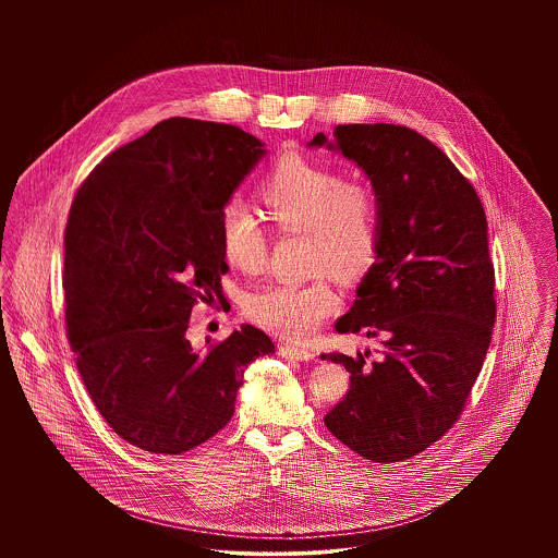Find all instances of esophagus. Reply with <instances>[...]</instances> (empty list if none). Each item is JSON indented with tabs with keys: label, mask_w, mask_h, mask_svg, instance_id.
<instances>
[{
	"label": "esophagus",
	"mask_w": 558,
	"mask_h": 558,
	"mask_svg": "<svg viewBox=\"0 0 558 558\" xmlns=\"http://www.w3.org/2000/svg\"><path fill=\"white\" fill-rule=\"evenodd\" d=\"M278 351H280V355L282 357H287V360H296V362H310V360H314V353L310 351V349H305V347H296V345H280L278 347Z\"/></svg>",
	"instance_id": "34e87169"
}]
</instances>
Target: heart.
<instances>
[{"instance_id": "obj_1", "label": "heart", "mask_w": 558, "mask_h": 558, "mask_svg": "<svg viewBox=\"0 0 558 558\" xmlns=\"http://www.w3.org/2000/svg\"><path fill=\"white\" fill-rule=\"evenodd\" d=\"M269 217L282 232L310 234V266L351 280L372 266L378 244V203L374 190L343 180L330 167L301 157L280 160L262 187ZM226 262L240 271H259L267 253L266 228L253 209L234 198L219 221ZM339 307L328 280L271 284L246 301V314L284 339H307Z\"/></svg>"}]
</instances>
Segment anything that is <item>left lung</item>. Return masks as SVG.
<instances>
[{"label":"left lung","instance_id":"8db88e82","mask_svg":"<svg viewBox=\"0 0 558 558\" xmlns=\"http://www.w3.org/2000/svg\"><path fill=\"white\" fill-rule=\"evenodd\" d=\"M353 160L378 203L376 257L337 332L380 337L371 349L322 355L343 364L349 391L324 425L372 462L412 458L458 421L496 322L487 219L475 187L425 135L391 123L314 135Z\"/></svg>","mask_w":558,"mask_h":558}]
</instances>
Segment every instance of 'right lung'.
<instances>
[{
  "instance_id": "obj_1",
  "label": "right lung",
  "mask_w": 558,
  "mask_h": 558,
  "mask_svg": "<svg viewBox=\"0 0 558 558\" xmlns=\"http://www.w3.org/2000/svg\"><path fill=\"white\" fill-rule=\"evenodd\" d=\"M266 144L236 125L167 119L81 184L64 234L66 335L110 428L150 453H182L230 423L244 368L274 343L239 330L196 351L198 301L221 299L219 221Z\"/></svg>"
}]
</instances>
